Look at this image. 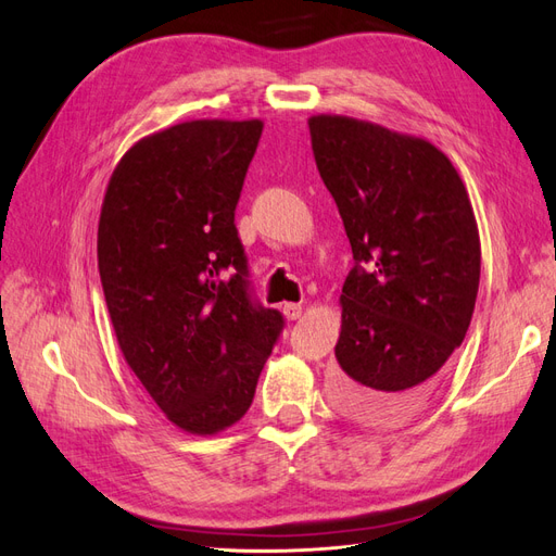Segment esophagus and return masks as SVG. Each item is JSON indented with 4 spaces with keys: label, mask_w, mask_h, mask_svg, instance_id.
<instances>
[{
    "label": "esophagus",
    "mask_w": 556,
    "mask_h": 556,
    "mask_svg": "<svg viewBox=\"0 0 556 556\" xmlns=\"http://www.w3.org/2000/svg\"><path fill=\"white\" fill-rule=\"evenodd\" d=\"M301 311H304V308H301V304H285L282 306V315L288 319H299Z\"/></svg>",
    "instance_id": "1"
}]
</instances>
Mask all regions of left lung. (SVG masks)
Here are the masks:
<instances>
[{
  "label": "left lung",
  "instance_id": "1",
  "mask_svg": "<svg viewBox=\"0 0 556 556\" xmlns=\"http://www.w3.org/2000/svg\"><path fill=\"white\" fill-rule=\"evenodd\" d=\"M308 127L355 257L341 294L331 399L359 422L394 427L425 408L473 317V206L427 139L348 115H313Z\"/></svg>",
  "mask_w": 556,
  "mask_h": 556
}]
</instances>
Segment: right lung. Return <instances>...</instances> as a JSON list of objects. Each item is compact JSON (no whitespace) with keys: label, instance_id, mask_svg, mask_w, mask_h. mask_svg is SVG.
I'll list each match as a JSON object with an SVG mask.
<instances>
[{"label":"right lung","instance_id":"add662e5","mask_svg":"<svg viewBox=\"0 0 556 556\" xmlns=\"http://www.w3.org/2000/svg\"><path fill=\"white\" fill-rule=\"evenodd\" d=\"M262 121H190L117 162L97 231L117 345L178 429L225 431L248 413L285 319L252 301L233 225Z\"/></svg>","mask_w":556,"mask_h":556}]
</instances>
